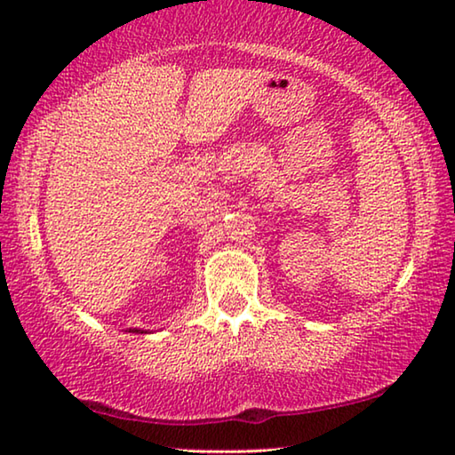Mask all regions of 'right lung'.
<instances>
[{
	"mask_svg": "<svg viewBox=\"0 0 455 455\" xmlns=\"http://www.w3.org/2000/svg\"><path fill=\"white\" fill-rule=\"evenodd\" d=\"M128 333H146V331H142V329H130Z\"/></svg>",
	"mask_w": 455,
	"mask_h": 455,
	"instance_id": "add662e5",
	"label": "right lung"
}]
</instances>
